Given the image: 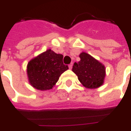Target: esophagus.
<instances>
[{"mask_svg":"<svg viewBox=\"0 0 131 131\" xmlns=\"http://www.w3.org/2000/svg\"><path fill=\"white\" fill-rule=\"evenodd\" d=\"M72 66H73V63H71L70 64H69V68L70 69H72Z\"/></svg>","mask_w":131,"mask_h":131,"instance_id":"esophagus-1","label":"esophagus"}]
</instances>
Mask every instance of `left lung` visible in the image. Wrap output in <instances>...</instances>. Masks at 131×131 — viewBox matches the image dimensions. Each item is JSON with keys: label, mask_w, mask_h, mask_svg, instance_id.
Wrapping results in <instances>:
<instances>
[{"label": "left lung", "mask_w": 131, "mask_h": 131, "mask_svg": "<svg viewBox=\"0 0 131 131\" xmlns=\"http://www.w3.org/2000/svg\"><path fill=\"white\" fill-rule=\"evenodd\" d=\"M81 60L75 62L72 71L77 74L79 81L88 88H96L102 85L105 77L104 66L90 54L82 52Z\"/></svg>", "instance_id": "1"}]
</instances>
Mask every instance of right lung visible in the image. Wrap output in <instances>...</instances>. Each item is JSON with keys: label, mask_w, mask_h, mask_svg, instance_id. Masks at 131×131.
Returning <instances> with one entry per match:
<instances>
[{"label": "right lung", "mask_w": 131, "mask_h": 131, "mask_svg": "<svg viewBox=\"0 0 131 131\" xmlns=\"http://www.w3.org/2000/svg\"><path fill=\"white\" fill-rule=\"evenodd\" d=\"M69 69L63 63V55L50 49L28 63L27 74L33 87L40 91L51 89L60 75Z\"/></svg>", "instance_id": "1"}]
</instances>
